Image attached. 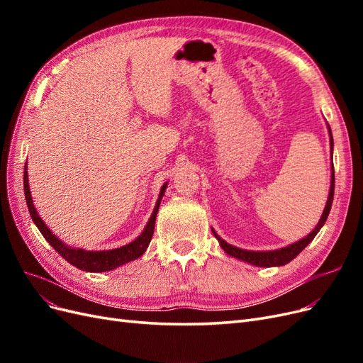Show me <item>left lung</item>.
<instances>
[{"label": "left lung", "instance_id": "obj_1", "mask_svg": "<svg viewBox=\"0 0 363 363\" xmlns=\"http://www.w3.org/2000/svg\"><path fill=\"white\" fill-rule=\"evenodd\" d=\"M327 128H328V135H330V151H332V159H333V138H332V130H330V125L327 124ZM333 194H335V169H333V164H332V179H330V191H328V196H327V203H325V207L323 211V215L320 218V221H318L316 227L312 230V232L304 236L303 239L296 240V242L294 244H289L286 247L283 248H279V250H271V251H251V250H242V248H238L235 245H230L228 242H225L224 239L219 238L216 235L215 230L212 228V233L215 235V238L218 239L219 245H221V248L227 252L228 256L232 257H236L239 260L242 262H247V263H251V265L255 267H265V268H269V267H283L286 265V263H289L292 259H295L296 256L300 255V252L309 245L313 238L318 235V232H320L321 227L325 224V219L328 216V213H330V208H332V203H333Z\"/></svg>", "mask_w": 363, "mask_h": 363}]
</instances>
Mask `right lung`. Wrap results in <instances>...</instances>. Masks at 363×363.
<instances>
[{
  "label": "right lung",
  "mask_w": 363,
  "mask_h": 363,
  "mask_svg": "<svg viewBox=\"0 0 363 363\" xmlns=\"http://www.w3.org/2000/svg\"><path fill=\"white\" fill-rule=\"evenodd\" d=\"M167 186H168V183H164L160 188V194H159V199L156 201L155 211H152V213L148 219V223L144 228V232H142L135 240H131V242H128L127 245H123L119 248H113V250L87 251V250H83V248H72L65 242H62V240L56 235H52V232L47 227V224L43 223V219L36 212L35 204H33L30 186H28L27 163L24 167V192H26V201H27V207H28V212H30L33 223L36 224V227L39 228V232L42 233V236L48 240V244L54 250H56L65 260L69 262L71 265L77 267L79 269L87 271V272L112 271V269H115L121 265H125V263L135 260V259H138V257L144 255L145 250L150 245L152 233H155L156 215L159 212L162 196L164 195V191H167Z\"/></svg>",
  "instance_id": "obj_1"
}]
</instances>
